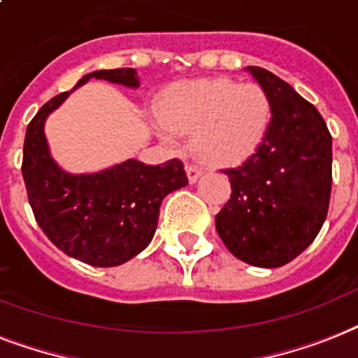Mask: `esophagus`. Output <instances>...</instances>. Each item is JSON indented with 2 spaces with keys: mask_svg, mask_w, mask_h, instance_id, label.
<instances>
[{
  "mask_svg": "<svg viewBox=\"0 0 358 358\" xmlns=\"http://www.w3.org/2000/svg\"><path fill=\"white\" fill-rule=\"evenodd\" d=\"M185 171H187V177L190 182L198 181L199 177H201V173H203V170H201V168H198V166H194V164L185 166Z\"/></svg>",
  "mask_w": 358,
  "mask_h": 358,
  "instance_id": "obj_1",
  "label": "esophagus"
}]
</instances>
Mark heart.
I'll list each match as a JSON object with an SVG mask.
<instances>
[{"mask_svg":"<svg viewBox=\"0 0 358 358\" xmlns=\"http://www.w3.org/2000/svg\"><path fill=\"white\" fill-rule=\"evenodd\" d=\"M166 140L190 134V149L209 166H237L262 145L273 119L267 91L229 78H199L170 85L159 101Z\"/></svg>","mask_w":358,"mask_h":358,"instance_id":"obj_1","label":"heart"}]
</instances>
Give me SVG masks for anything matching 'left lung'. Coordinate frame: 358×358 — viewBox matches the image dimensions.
<instances>
[{
	"label": "left lung",
	"instance_id": "obj_1",
	"mask_svg": "<svg viewBox=\"0 0 358 358\" xmlns=\"http://www.w3.org/2000/svg\"><path fill=\"white\" fill-rule=\"evenodd\" d=\"M248 73L267 91L273 119L262 145L239 168L215 218L228 250L254 267H282L306 250L325 222L332 187V138L321 113L262 66Z\"/></svg>",
	"mask_w": 358,
	"mask_h": 358
}]
</instances>
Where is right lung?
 <instances>
[{
    "instance_id": "add662e5",
    "label": "right lung",
    "mask_w": 358,
    "mask_h": 358,
    "mask_svg": "<svg viewBox=\"0 0 358 358\" xmlns=\"http://www.w3.org/2000/svg\"><path fill=\"white\" fill-rule=\"evenodd\" d=\"M91 78L140 85L134 69H112L85 74L74 90ZM74 90L55 95L27 124L22 176L35 220L61 252L93 267H115L151 243L162 199L188 179L179 159L159 166L129 159L82 176L61 170L50 155L44 121Z\"/></svg>"
}]
</instances>
